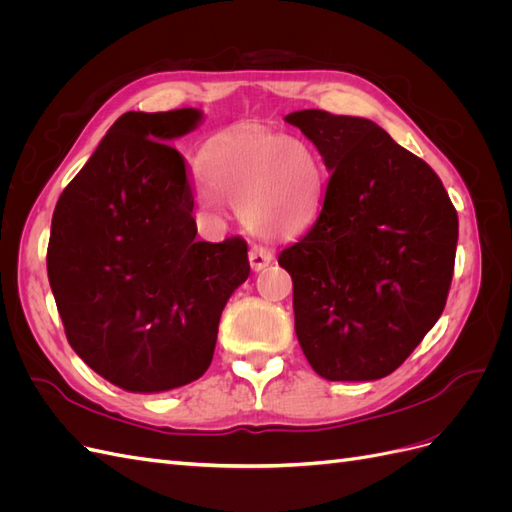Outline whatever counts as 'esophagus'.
<instances>
[{"instance_id": "esophagus-1", "label": "esophagus", "mask_w": 512, "mask_h": 512, "mask_svg": "<svg viewBox=\"0 0 512 512\" xmlns=\"http://www.w3.org/2000/svg\"><path fill=\"white\" fill-rule=\"evenodd\" d=\"M273 260V252L269 247H262V245H252L250 250V265L254 271H262L265 269L269 262Z\"/></svg>"}]
</instances>
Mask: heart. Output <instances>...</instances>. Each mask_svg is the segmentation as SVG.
Instances as JSON below:
<instances>
[{"mask_svg": "<svg viewBox=\"0 0 512 512\" xmlns=\"http://www.w3.org/2000/svg\"><path fill=\"white\" fill-rule=\"evenodd\" d=\"M207 177L198 183L203 209L218 213L226 203L265 237L303 230L316 218L324 196V166L318 151L288 134L237 130L215 138Z\"/></svg>", "mask_w": 512, "mask_h": 512, "instance_id": "b5f03b06", "label": "heart"}]
</instances>
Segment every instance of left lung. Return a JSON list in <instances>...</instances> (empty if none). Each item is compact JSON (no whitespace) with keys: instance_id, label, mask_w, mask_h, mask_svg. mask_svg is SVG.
Masks as SVG:
<instances>
[{"instance_id":"1","label":"left lung","mask_w":512,"mask_h":512,"mask_svg":"<svg viewBox=\"0 0 512 512\" xmlns=\"http://www.w3.org/2000/svg\"><path fill=\"white\" fill-rule=\"evenodd\" d=\"M286 121L331 173L316 224L277 258L292 277L294 331L318 376L384 378L442 316L457 211L431 166L378 123L318 108Z\"/></svg>"}]
</instances>
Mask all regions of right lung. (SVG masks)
Segmentation results:
<instances>
[{"instance_id": "add662e5", "label": "right lung", "mask_w": 512, "mask_h": 512, "mask_svg": "<svg viewBox=\"0 0 512 512\" xmlns=\"http://www.w3.org/2000/svg\"><path fill=\"white\" fill-rule=\"evenodd\" d=\"M203 113L121 115L53 213L46 271L72 350L132 393L179 389L211 365L247 243L196 239L185 160L168 143Z\"/></svg>"}]
</instances>
